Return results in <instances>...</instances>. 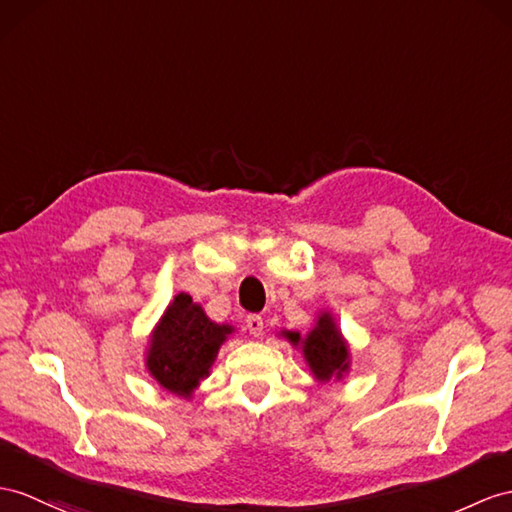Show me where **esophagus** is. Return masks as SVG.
Returning a JSON list of instances; mask_svg holds the SVG:
<instances>
[{"label": "esophagus", "instance_id": "esophagus-1", "mask_svg": "<svg viewBox=\"0 0 512 512\" xmlns=\"http://www.w3.org/2000/svg\"><path fill=\"white\" fill-rule=\"evenodd\" d=\"M245 326H247L249 334L260 336V334H263V330H265V321H263V317H260V315H247Z\"/></svg>", "mask_w": 512, "mask_h": 512}]
</instances>
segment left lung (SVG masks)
Wrapping results in <instances>:
<instances>
[{
  "label": "left lung",
  "instance_id": "1",
  "mask_svg": "<svg viewBox=\"0 0 512 512\" xmlns=\"http://www.w3.org/2000/svg\"><path fill=\"white\" fill-rule=\"evenodd\" d=\"M289 339L297 343L299 334L289 332ZM304 354L319 380H330L332 376L341 378V373L347 369V347L330 315L319 317L317 328L304 341Z\"/></svg>",
  "mask_w": 512,
  "mask_h": 512
}]
</instances>
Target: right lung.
Listing matches in <instances>:
<instances>
[{
	"mask_svg": "<svg viewBox=\"0 0 512 512\" xmlns=\"http://www.w3.org/2000/svg\"><path fill=\"white\" fill-rule=\"evenodd\" d=\"M228 326L213 323L191 295L180 293L152 336L147 369L171 393H191L215 363Z\"/></svg>",
	"mask_w": 512,
	"mask_h": 512,
	"instance_id": "right-lung-1",
	"label": "right lung"
}]
</instances>
